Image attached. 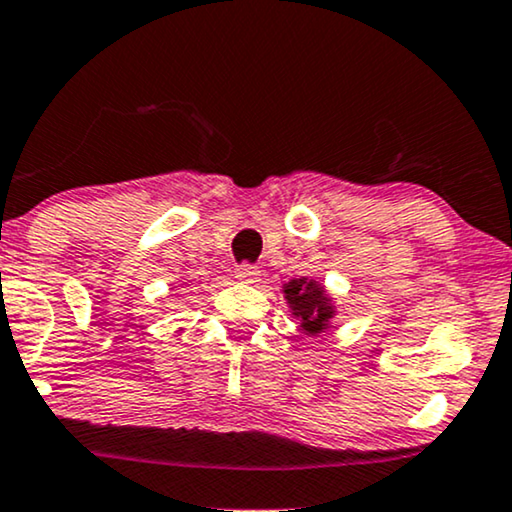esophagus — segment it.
Instances as JSON below:
<instances>
[{
    "mask_svg": "<svg viewBox=\"0 0 512 512\" xmlns=\"http://www.w3.org/2000/svg\"><path fill=\"white\" fill-rule=\"evenodd\" d=\"M235 277L244 284H256L261 280V270L256 268V265H249V263H242L235 268Z\"/></svg>",
    "mask_w": 512,
    "mask_h": 512,
    "instance_id": "34e87169",
    "label": "esophagus"
}]
</instances>
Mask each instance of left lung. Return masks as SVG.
<instances>
[{
    "mask_svg": "<svg viewBox=\"0 0 512 512\" xmlns=\"http://www.w3.org/2000/svg\"><path fill=\"white\" fill-rule=\"evenodd\" d=\"M284 301L289 305V313L298 322V329L305 336L315 338L331 329L336 317V301L327 287L315 277H294L282 284Z\"/></svg>",
    "mask_w": 512,
    "mask_h": 512,
    "instance_id": "8db88e82",
    "label": "left lung"
}]
</instances>
